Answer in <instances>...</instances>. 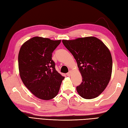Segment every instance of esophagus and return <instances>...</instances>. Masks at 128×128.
Masks as SVG:
<instances>
[{"instance_id": "34e87169", "label": "esophagus", "mask_w": 128, "mask_h": 128, "mask_svg": "<svg viewBox=\"0 0 128 128\" xmlns=\"http://www.w3.org/2000/svg\"><path fill=\"white\" fill-rule=\"evenodd\" d=\"M72 72L71 71H70L69 72L67 73L66 75H67V76H71V75H72Z\"/></svg>"}]
</instances>
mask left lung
<instances>
[{
	"label": "left lung",
	"mask_w": 128,
	"mask_h": 128,
	"mask_svg": "<svg viewBox=\"0 0 128 128\" xmlns=\"http://www.w3.org/2000/svg\"><path fill=\"white\" fill-rule=\"evenodd\" d=\"M62 42L77 62L82 82L76 87L80 96L93 99L104 90L112 72V58L109 49L97 37L91 36Z\"/></svg>",
	"instance_id": "left-lung-1"
}]
</instances>
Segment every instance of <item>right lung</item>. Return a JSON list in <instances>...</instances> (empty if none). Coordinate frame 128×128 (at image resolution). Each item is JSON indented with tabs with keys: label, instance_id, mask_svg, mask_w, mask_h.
Here are the masks:
<instances>
[{
	"label": "right lung",
	"instance_id": "add662e5",
	"mask_svg": "<svg viewBox=\"0 0 128 128\" xmlns=\"http://www.w3.org/2000/svg\"><path fill=\"white\" fill-rule=\"evenodd\" d=\"M61 40L36 36L21 46L18 56L19 74L34 96L43 100L58 94L64 77L56 70L52 53Z\"/></svg>",
	"mask_w": 128,
	"mask_h": 128
}]
</instances>
